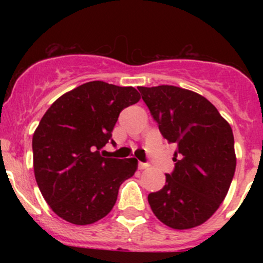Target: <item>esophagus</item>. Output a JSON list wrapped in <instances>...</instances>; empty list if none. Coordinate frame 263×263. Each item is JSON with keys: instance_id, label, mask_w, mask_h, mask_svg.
<instances>
[{"instance_id": "1", "label": "esophagus", "mask_w": 263, "mask_h": 263, "mask_svg": "<svg viewBox=\"0 0 263 263\" xmlns=\"http://www.w3.org/2000/svg\"><path fill=\"white\" fill-rule=\"evenodd\" d=\"M148 167H149L148 163H143V162L138 163V168H140V170H146V168H148Z\"/></svg>"}]
</instances>
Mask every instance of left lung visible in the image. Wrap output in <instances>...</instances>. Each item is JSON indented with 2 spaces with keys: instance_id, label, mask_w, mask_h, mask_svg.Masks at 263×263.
Returning <instances> with one entry per match:
<instances>
[{
  "instance_id": "left-lung-1",
  "label": "left lung",
  "mask_w": 263,
  "mask_h": 263,
  "mask_svg": "<svg viewBox=\"0 0 263 263\" xmlns=\"http://www.w3.org/2000/svg\"><path fill=\"white\" fill-rule=\"evenodd\" d=\"M168 143H176L165 185L148 194L163 224L185 230L203 224L222 203L236 168L234 135L204 96L172 85L138 87Z\"/></svg>"
}]
</instances>
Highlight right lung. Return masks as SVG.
I'll use <instances>...</instances> for the list:
<instances>
[{
  "label": "right lung",
  "instance_id": "right-lung-1",
  "mask_svg": "<svg viewBox=\"0 0 263 263\" xmlns=\"http://www.w3.org/2000/svg\"><path fill=\"white\" fill-rule=\"evenodd\" d=\"M141 99L132 86L90 81L62 95L42 117L32 140L38 188L59 218L89 225L106 216L137 159L105 158L119 115Z\"/></svg>",
  "mask_w": 263,
  "mask_h": 263
}]
</instances>
